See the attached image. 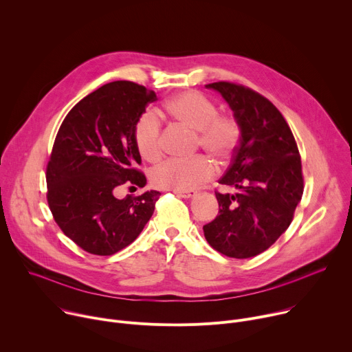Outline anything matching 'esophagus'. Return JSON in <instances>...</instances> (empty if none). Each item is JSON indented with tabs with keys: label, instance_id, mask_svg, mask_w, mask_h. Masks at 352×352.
I'll use <instances>...</instances> for the list:
<instances>
[{
	"label": "esophagus",
	"instance_id": "34e87169",
	"mask_svg": "<svg viewBox=\"0 0 352 352\" xmlns=\"http://www.w3.org/2000/svg\"><path fill=\"white\" fill-rule=\"evenodd\" d=\"M174 193L179 197H185V199H189L192 196H195V190H174Z\"/></svg>",
	"mask_w": 352,
	"mask_h": 352
}]
</instances>
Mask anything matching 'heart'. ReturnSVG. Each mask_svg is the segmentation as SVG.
Masks as SVG:
<instances>
[{
	"mask_svg": "<svg viewBox=\"0 0 352 352\" xmlns=\"http://www.w3.org/2000/svg\"><path fill=\"white\" fill-rule=\"evenodd\" d=\"M167 114L177 122L196 131V148H204L214 160L224 163L232 157L241 142L242 126L232 114H221L212 98L196 90L182 91L164 104ZM138 153L147 162L163 155V129L155 113L139 117L133 129ZM216 168L205 156L188 160L170 159L155 167L150 178L155 186L171 190H192L213 178Z\"/></svg>",
	"mask_w": 352,
	"mask_h": 352,
	"instance_id": "b5f03b06",
	"label": "heart"
}]
</instances>
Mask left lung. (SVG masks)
Instances as JSON below:
<instances>
[{"label":"left lung","mask_w":352,"mask_h":352,"mask_svg":"<svg viewBox=\"0 0 352 352\" xmlns=\"http://www.w3.org/2000/svg\"><path fill=\"white\" fill-rule=\"evenodd\" d=\"M221 93L242 126L241 142L216 190L219 214L204 226L217 252L235 259L256 256L289 227L304 193L295 138L277 107L261 93L232 82L206 85Z\"/></svg>","instance_id":"1"}]
</instances>
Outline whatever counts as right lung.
<instances>
[{
  "mask_svg": "<svg viewBox=\"0 0 352 352\" xmlns=\"http://www.w3.org/2000/svg\"><path fill=\"white\" fill-rule=\"evenodd\" d=\"M155 91L116 80L83 97L64 118L50 155L47 204L61 231L86 252L110 256L132 243L155 212L160 192L143 188L133 129Z\"/></svg>",
  "mask_w": 352,
  "mask_h": 352,
  "instance_id": "1",
  "label": "right lung"
}]
</instances>
